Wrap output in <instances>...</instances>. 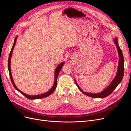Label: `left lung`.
Instances as JSON below:
<instances>
[{
  "mask_svg": "<svg viewBox=\"0 0 131 131\" xmlns=\"http://www.w3.org/2000/svg\"><path fill=\"white\" fill-rule=\"evenodd\" d=\"M113 40H114V43L116 45V47L118 51L119 60H118V64L116 74L115 75V77L114 79L113 80V81H112V82L110 83V85L108 86H107L106 88L103 91H102L101 92L98 93L85 92L81 89L80 86H79V85L77 84L75 79H74L75 84H76L77 86H78V89L80 90V91L81 92H82L84 94L86 95V96H88L89 97H92V98H102L106 97L107 96H109V95L113 92V91L116 89L117 85L120 84L122 80V78H123V77H124V56H123L122 51L120 49L119 45H118L117 38L116 37L115 38L113 39Z\"/></svg>",
  "mask_w": 131,
  "mask_h": 131,
  "instance_id": "8db88e82",
  "label": "left lung"
}]
</instances>
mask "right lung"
I'll return each mask as SVG.
<instances>
[{"mask_svg":"<svg viewBox=\"0 0 131 131\" xmlns=\"http://www.w3.org/2000/svg\"><path fill=\"white\" fill-rule=\"evenodd\" d=\"M17 36L16 37L15 39V40H14V44H13V47H12V49L11 50V51H10V53L9 54V59H8V69H9V74H10V79H11V82H12V84H13L14 87L15 88V89L17 90L18 91H19V92H20L21 93H22L23 95H24V96L27 98L28 99H29V100H37V99H41V98H45V97H46L47 96H50V95L51 94H52L53 92L55 90V89H56V86H57V77L58 76V74L59 73V72H60L61 70L62 69V68L63 66L64 65V62H63L61 63H60L57 67L56 69H55L54 70V84H53V86L52 87V88H51V89L47 91V92L44 93H42V94H38V95H34V96H33V95H28V94H27L25 93H23V92H22L21 91L19 90L17 87L16 86L15 82L14 81V80H13V77H12V74H11V67H10V66H11V56H12V54H13V50H14V47L15 46V44H16V40H17Z\"/></svg>","mask_w":131,"mask_h":131,"instance_id":"right-lung-1","label":"right lung"}]
</instances>
